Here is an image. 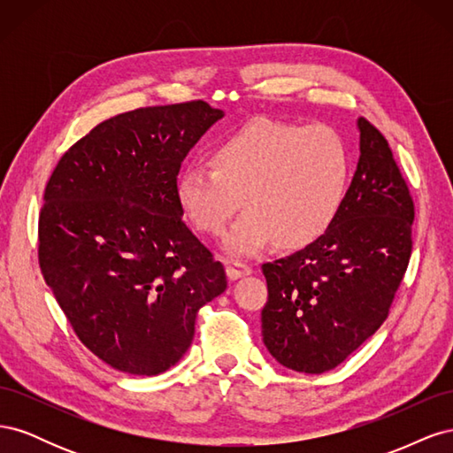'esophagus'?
<instances>
[{"instance_id":"1","label":"esophagus","mask_w":453,"mask_h":453,"mask_svg":"<svg viewBox=\"0 0 453 453\" xmlns=\"http://www.w3.org/2000/svg\"><path fill=\"white\" fill-rule=\"evenodd\" d=\"M251 272H253V270H251L250 265L238 263V260H232V263H228V266H226V276H228L230 281H236V280H240V278L250 276Z\"/></svg>"}]
</instances>
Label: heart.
I'll return each instance as SVG.
<instances>
[{
    "mask_svg": "<svg viewBox=\"0 0 453 453\" xmlns=\"http://www.w3.org/2000/svg\"><path fill=\"white\" fill-rule=\"evenodd\" d=\"M349 155L326 127H295L255 119L228 134L211 153V168L188 164L175 196L193 226L219 236L242 203L250 208L223 245L230 255H257L278 240L300 250L333 226L344 205Z\"/></svg>",
    "mask_w": 453,
    "mask_h": 453,
    "instance_id": "b5f03b06",
    "label": "heart"
}]
</instances>
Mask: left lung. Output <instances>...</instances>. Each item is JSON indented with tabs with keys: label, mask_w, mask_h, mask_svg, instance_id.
Returning <instances> with one entry per match:
<instances>
[{
	"label": "left lung",
	"mask_w": 453,
	"mask_h": 453,
	"mask_svg": "<svg viewBox=\"0 0 453 453\" xmlns=\"http://www.w3.org/2000/svg\"><path fill=\"white\" fill-rule=\"evenodd\" d=\"M359 162L325 234L263 265V340L285 368L321 374L386 321L412 253L414 202L388 140L357 119Z\"/></svg>",
	"instance_id": "left-lung-1"
}]
</instances>
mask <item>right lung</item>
<instances>
[{
    "instance_id": "1",
    "label": "right lung",
    "mask_w": 453,
    "mask_h": 453,
    "mask_svg": "<svg viewBox=\"0 0 453 453\" xmlns=\"http://www.w3.org/2000/svg\"><path fill=\"white\" fill-rule=\"evenodd\" d=\"M225 113L205 102L104 120L54 168L39 265L81 342L104 363L157 376L180 363L225 268L183 221L181 162Z\"/></svg>"
}]
</instances>
